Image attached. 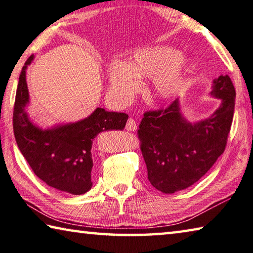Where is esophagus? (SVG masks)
<instances>
[{
  "mask_svg": "<svg viewBox=\"0 0 253 253\" xmlns=\"http://www.w3.org/2000/svg\"><path fill=\"white\" fill-rule=\"evenodd\" d=\"M126 129L127 131H135L136 130V123L133 119H129L126 122Z\"/></svg>",
  "mask_w": 253,
  "mask_h": 253,
  "instance_id": "34e87169",
  "label": "esophagus"
}]
</instances>
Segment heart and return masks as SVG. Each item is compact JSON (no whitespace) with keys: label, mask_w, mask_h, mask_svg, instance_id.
Wrapping results in <instances>:
<instances>
[{"label":"heart","mask_w":253,"mask_h":253,"mask_svg":"<svg viewBox=\"0 0 253 253\" xmlns=\"http://www.w3.org/2000/svg\"><path fill=\"white\" fill-rule=\"evenodd\" d=\"M190 69V61L183 53L168 45H154L138 49L126 63L113 61L109 68V81L114 97L126 103L141 86L140 78L151 77V95L160 102H167L184 89Z\"/></svg>","instance_id":"1"}]
</instances>
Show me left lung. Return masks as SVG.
Listing matches in <instances>:
<instances>
[{"label": "left lung", "instance_id": "obj_1", "mask_svg": "<svg viewBox=\"0 0 253 253\" xmlns=\"http://www.w3.org/2000/svg\"><path fill=\"white\" fill-rule=\"evenodd\" d=\"M210 95L221 103L209 118L189 122L180 99L165 111L147 112L139 126L148 179L156 189L173 194L195 184L224 152L235 106L227 75L215 78Z\"/></svg>", "mask_w": 253, "mask_h": 253}]
</instances>
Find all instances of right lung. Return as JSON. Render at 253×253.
Instances as JSON below:
<instances>
[{"mask_svg": "<svg viewBox=\"0 0 253 253\" xmlns=\"http://www.w3.org/2000/svg\"><path fill=\"white\" fill-rule=\"evenodd\" d=\"M23 66L16 89L13 130L18 147L33 172L48 186L73 195H82L92 187V144L98 133L122 130L126 113L97 107L87 118L76 122L42 127L28 113L30 105L27 84L28 66Z\"/></svg>", "mask_w": 253, "mask_h": 253, "instance_id": "add662e5", "label": "right lung"}]
</instances>
